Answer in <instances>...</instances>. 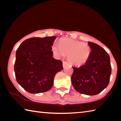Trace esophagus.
Listing matches in <instances>:
<instances>
[{
	"mask_svg": "<svg viewBox=\"0 0 121 121\" xmlns=\"http://www.w3.org/2000/svg\"><path fill=\"white\" fill-rule=\"evenodd\" d=\"M68 65H69V63L68 62H65V61H64V62H63V68H65L66 66H67Z\"/></svg>",
	"mask_w": 121,
	"mask_h": 121,
	"instance_id": "1",
	"label": "esophagus"
}]
</instances>
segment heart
I'll list each match as a JSON object with an SVG mask.
<instances>
[{"mask_svg": "<svg viewBox=\"0 0 121 121\" xmlns=\"http://www.w3.org/2000/svg\"><path fill=\"white\" fill-rule=\"evenodd\" d=\"M52 50L58 56L64 54L67 55L69 62L76 65L86 62L91 52V48L86 43L66 38L61 39L59 45L54 43Z\"/></svg>", "mask_w": 121, "mask_h": 121, "instance_id": "obj_1", "label": "heart"}]
</instances>
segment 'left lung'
Instances as JSON below:
<instances>
[{
    "mask_svg": "<svg viewBox=\"0 0 121 121\" xmlns=\"http://www.w3.org/2000/svg\"><path fill=\"white\" fill-rule=\"evenodd\" d=\"M91 52L88 60L78 68L73 66L72 84L76 91L92 96L98 94L108 85L111 74L110 56L98 45L88 42Z\"/></svg>",
    "mask_w": 121,
    "mask_h": 121,
    "instance_id": "obj_1",
    "label": "left lung"
}]
</instances>
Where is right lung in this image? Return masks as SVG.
<instances>
[{
	"label": "right lung",
	"mask_w": 121,
	"mask_h": 121,
	"mask_svg": "<svg viewBox=\"0 0 121 121\" xmlns=\"http://www.w3.org/2000/svg\"><path fill=\"white\" fill-rule=\"evenodd\" d=\"M56 37H33L25 40L16 51L14 72L17 81L31 94L50 89L62 62L54 59L52 46Z\"/></svg>",
	"instance_id": "right-lung-1"
}]
</instances>
